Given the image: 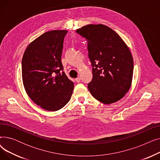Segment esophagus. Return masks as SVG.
I'll list each match as a JSON object with an SVG mask.
<instances>
[{
  "label": "esophagus",
  "mask_w": 160,
  "mask_h": 160,
  "mask_svg": "<svg viewBox=\"0 0 160 160\" xmlns=\"http://www.w3.org/2000/svg\"><path fill=\"white\" fill-rule=\"evenodd\" d=\"M80 80H81V78H80V77H78V78H77L75 79V81L77 82H80Z\"/></svg>",
  "instance_id": "esophagus-1"
}]
</instances>
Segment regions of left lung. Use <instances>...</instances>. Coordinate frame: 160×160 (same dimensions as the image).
<instances>
[{"instance_id":"1","label":"left lung","mask_w":160,"mask_h":160,"mask_svg":"<svg viewBox=\"0 0 160 160\" xmlns=\"http://www.w3.org/2000/svg\"><path fill=\"white\" fill-rule=\"evenodd\" d=\"M88 41L93 78L88 89L95 98L109 104L118 101L130 88L133 61L121 38L104 24H88L77 30Z\"/></svg>"}]
</instances>
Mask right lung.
<instances>
[{"mask_svg": "<svg viewBox=\"0 0 160 160\" xmlns=\"http://www.w3.org/2000/svg\"><path fill=\"white\" fill-rule=\"evenodd\" d=\"M67 31L52 30L30 43L22 60L23 85L29 97L47 111H57L70 100L74 83L63 71L62 54Z\"/></svg>", "mask_w": 160, "mask_h": 160, "instance_id": "right-lung-1", "label": "right lung"}]
</instances>
